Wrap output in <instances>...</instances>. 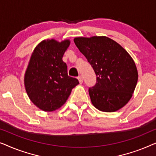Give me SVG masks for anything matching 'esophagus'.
<instances>
[{"mask_svg": "<svg viewBox=\"0 0 156 156\" xmlns=\"http://www.w3.org/2000/svg\"><path fill=\"white\" fill-rule=\"evenodd\" d=\"M78 80H79V82H80V84H82V83L83 82V78H82V76H78Z\"/></svg>", "mask_w": 156, "mask_h": 156, "instance_id": "34e87169", "label": "esophagus"}]
</instances>
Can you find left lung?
<instances>
[{
  "instance_id": "1",
  "label": "left lung",
  "mask_w": 156,
  "mask_h": 156,
  "mask_svg": "<svg viewBox=\"0 0 156 156\" xmlns=\"http://www.w3.org/2000/svg\"><path fill=\"white\" fill-rule=\"evenodd\" d=\"M74 42L97 76L89 89L91 101L97 109L114 112L126 104L138 82L136 64L119 43L105 36L75 37Z\"/></svg>"
}]
</instances>
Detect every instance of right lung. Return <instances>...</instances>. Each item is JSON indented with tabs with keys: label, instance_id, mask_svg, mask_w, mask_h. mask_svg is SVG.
Instances as JSON below:
<instances>
[{
	"label": "right lung",
	"instance_id": "1",
	"mask_svg": "<svg viewBox=\"0 0 156 156\" xmlns=\"http://www.w3.org/2000/svg\"><path fill=\"white\" fill-rule=\"evenodd\" d=\"M70 44L54 39L43 40L36 46L25 74V90L30 99L44 112H53L67 101L77 79L68 76L62 57Z\"/></svg>",
	"mask_w": 156,
	"mask_h": 156
}]
</instances>
